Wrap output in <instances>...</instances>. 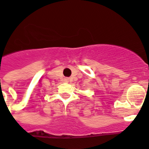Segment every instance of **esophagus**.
<instances>
[{
  "label": "esophagus",
  "instance_id": "34e87169",
  "mask_svg": "<svg viewBox=\"0 0 149 149\" xmlns=\"http://www.w3.org/2000/svg\"><path fill=\"white\" fill-rule=\"evenodd\" d=\"M63 81L65 83H69V81H70V79L69 78H64Z\"/></svg>",
  "mask_w": 149,
  "mask_h": 149
}]
</instances>
